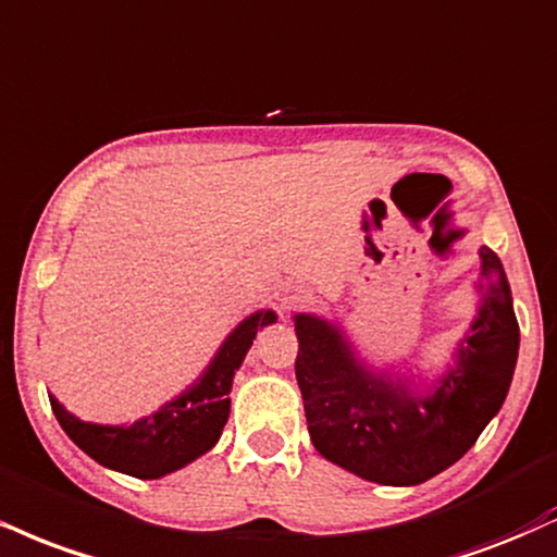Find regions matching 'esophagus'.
<instances>
[{
  "mask_svg": "<svg viewBox=\"0 0 557 557\" xmlns=\"http://www.w3.org/2000/svg\"><path fill=\"white\" fill-rule=\"evenodd\" d=\"M296 300H298V298H285V308H290L293 304H296Z\"/></svg>",
  "mask_w": 557,
  "mask_h": 557,
  "instance_id": "1",
  "label": "esophagus"
}]
</instances>
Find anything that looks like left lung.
Masks as SVG:
<instances>
[{
  "label": "left lung",
  "mask_w": 557,
  "mask_h": 557,
  "mask_svg": "<svg viewBox=\"0 0 557 557\" xmlns=\"http://www.w3.org/2000/svg\"><path fill=\"white\" fill-rule=\"evenodd\" d=\"M480 259V313L457 368L431 394L366 371L337 326L298 313L296 379L321 457L379 485H418L470 451L504 405L519 355L504 264L487 246Z\"/></svg>",
  "instance_id": "obj_1"
}]
</instances>
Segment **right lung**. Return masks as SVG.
Returning <instances> with one entry per match:
<instances>
[{
	"label": "right lung",
	"instance_id": "add662e5",
	"mask_svg": "<svg viewBox=\"0 0 557 557\" xmlns=\"http://www.w3.org/2000/svg\"><path fill=\"white\" fill-rule=\"evenodd\" d=\"M274 311H257L240 321L214 355L205 376L178 399L169 401L163 410L132 425H92L77 420L51 399V410L59 425L87 457L109 470L132 474L139 480H156L176 472L205 451H210L220 438L231 412V386L238 366L257 337L259 326L272 324Z\"/></svg>",
	"mask_w": 557,
	"mask_h": 557
}]
</instances>
